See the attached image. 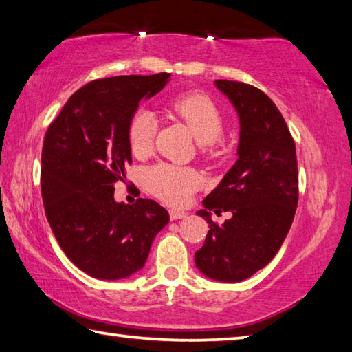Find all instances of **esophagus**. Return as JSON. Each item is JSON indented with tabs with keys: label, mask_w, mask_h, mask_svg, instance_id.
I'll return each instance as SVG.
<instances>
[{
	"label": "esophagus",
	"mask_w": 352,
	"mask_h": 352,
	"mask_svg": "<svg viewBox=\"0 0 352 352\" xmlns=\"http://www.w3.org/2000/svg\"><path fill=\"white\" fill-rule=\"evenodd\" d=\"M169 217H170V220H182V219H186L188 214L183 212V210L169 209Z\"/></svg>",
	"instance_id": "esophagus-1"
}]
</instances>
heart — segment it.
<instances>
[{"label": "heart", "mask_w": 352, "mask_h": 352, "mask_svg": "<svg viewBox=\"0 0 352 352\" xmlns=\"http://www.w3.org/2000/svg\"><path fill=\"white\" fill-rule=\"evenodd\" d=\"M170 109L188 124L194 137L201 142L203 155H215L221 146L225 120L212 98L200 92H189L172 100ZM157 118L148 109L132 113L127 124V140L132 152L138 157L149 154L157 133ZM144 182L149 192L172 206L186 204L200 188L201 177L190 168L160 163L146 170Z\"/></svg>", "instance_id": "b5f03b06"}]
</instances>
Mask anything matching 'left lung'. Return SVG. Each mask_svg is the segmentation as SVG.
<instances>
[{
  "label": "left lung",
  "mask_w": 352,
  "mask_h": 352,
  "mask_svg": "<svg viewBox=\"0 0 352 352\" xmlns=\"http://www.w3.org/2000/svg\"><path fill=\"white\" fill-rule=\"evenodd\" d=\"M215 85L239 112V160L198 210L210 229L195 265L214 280L241 282L270 263L292 225L298 201L296 143L263 91L241 81ZM209 210H231L233 217L219 226Z\"/></svg>",
  "instance_id": "left-lung-1"
}]
</instances>
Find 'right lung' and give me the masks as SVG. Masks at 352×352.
<instances>
[{
	"mask_svg": "<svg viewBox=\"0 0 352 352\" xmlns=\"http://www.w3.org/2000/svg\"><path fill=\"white\" fill-rule=\"evenodd\" d=\"M170 74L120 75L87 82L46 132L41 195L56 241L89 276L117 280L144 266L169 214L154 200H113L115 183L132 163L127 124L143 98L162 91Z\"/></svg>",
	"mask_w": 352,
	"mask_h": 352,
	"instance_id": "add662e5",
	"label": "right lung"
}]
</instances>
